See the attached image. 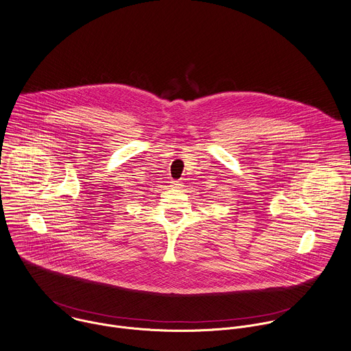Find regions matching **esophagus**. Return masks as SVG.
<instances>
[{
    "mask_svg": "<svg viewBox=\"0 0 351 351\" xmlns=\"http://www.w3.org/2000/svg\"><path fill=\"white\" fill-rule=\"evenodd\" d=\"M172 186H173L175 189H180V187H183V183L179 182V180H175V182L172 183Z\"/></svg>",
    "mask_w": 351,
    "mask_h": 351,
    "instance_id": "obj_1",
    "label": "esophagus"
}]
</instances>
